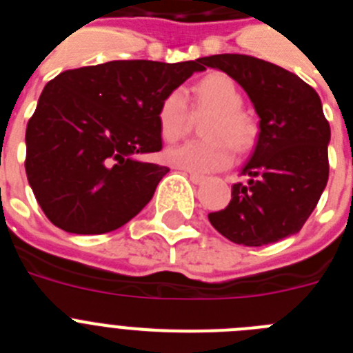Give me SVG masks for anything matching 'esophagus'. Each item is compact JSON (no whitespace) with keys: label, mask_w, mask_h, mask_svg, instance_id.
Masks as SVG:
<instances>
[{"label":"esophagus","mask_w":353,"mask_h":353,"mask_svg":"<svg viewBox=\"0 0 353 353\" xmlns=\"http://www.w3.org/2000/svg\"><path fill=\"white\" fill-rule=\"evenodd\" d=\"M187 176H189V180H191L192 183H203L205 180H207L205 174H198V173H187Z\"/></svg>","instance_id":"obj_1"}]
</instances>
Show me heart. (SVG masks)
Returning <instances> with one entry per match:
<instances>
[{
	"label": "heart",
	"instance_id": "heart-1",
	"mask_svg": "<svg viewBox=\"0 0 353 353\" xmlns=\"http://www.w3.org/2000/svg\"><path fill=\"white\" fill-rule=\"evenodd\" d=\"M193 113L208 114L203 123V141H189L166 150V161L171 166L191 173H214L232 166L233 146L240 152L248 150L256 138V125L242 111V95L232 79L224 74H210L192 88ZM159 130L166 141H179L191 129L187 93L171 90L159 105Z\"/></svg>",
	"mask_w": 353,
	"mask_h": 353
}]
</instances>
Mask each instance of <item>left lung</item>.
<instances>
[{
    "label": "left lung",
    "instance_id": "8db88e82",
    "mask_svg": "<svg viewBox=\"0 0 353 353\" xmlns=\"http://www.w3.org/2000/svg\"><path fill=\"white\" fill-rule=\"evenodd\" d=\"M245 90L260 117L256 148L232 187V201L208 221L228 240L248 248L301 232L329 180L330 127L320 97L299 76L248 54L201 58Z\"/></svg>",
    "mask_w": 353,
    "mask_h": 353
}]
</instances>
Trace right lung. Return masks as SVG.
<instances>
[{
	"label": "right lung",
	"instance_id": "right-lung-1",
	"mask_svg": "<svg viewBox=\"0 0 353 353\" xmlns=\"http://www.w3.org/2000/svg\"><path fill=\"white\" fill-rule=\"evenodd\" d=\"M182 63L118 60L49 81L26 127L28 182L46 217L77 235L129 223L170 168L132 159L162 150L159 105L194 74Z\"/></svg>",
	"mask_w": 353,
	"mask_h": 353
}]
</instances>
